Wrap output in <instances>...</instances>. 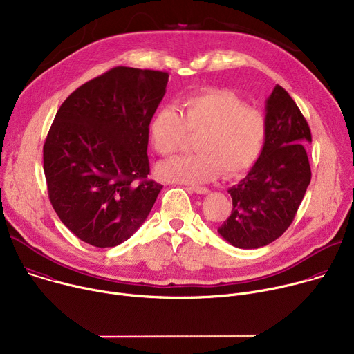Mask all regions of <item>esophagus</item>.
<instances>
[{
  "mask_svg": "<svg viewBox=\"0 0 354 354\" xmlns=\"http://www.w3.org/2000/svg\"><path fill=\"white\" fill-rule=\"evenodd\" d=\"M188 189H189V192H194L196 194H203V196L208 194V192H209L207 187H198V185L197 187H189Z\"/></svg>",
  "mask_w": 354,
  "mask_h": 354,
  "instance_id": "obj_1",
  "label": "esophagus"
}]
</instances>
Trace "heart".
<instances>
[{
  "instance_id": "b5f03b06",
  "label": "heart",
  "mask_w": 354,
  "mask_h": 354,
  "mask_svg": "<svg viewBox=\"0 0 354 354\" xmlns=\"http://www.w3.org/2000/svg\"><path fill=\"white\" fill-rule=\"evenodd\" d=\"M150 140L157 153L170 156L177 151L188 134L194 140L196 154L161 162V178L197 184L220 177H235L251 169L259 158L266 122L257 109L247 107L236 95L223 89H208L185 97L180 112L174 106H162L154 113Z\"/></svg>"
}]
</instances>
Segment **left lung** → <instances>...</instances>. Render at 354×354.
Masks as SVG:
<instances>
[{"label":"left lung","instance_id":"1","mask_svg":"<svg viewBox=\"0 0 354 354\" xmlns=\"http://www.w3.org/2000/svg\"><path fill=\"white\" fill-rule=\"evenodd\" d=\"M266 138L255 165L228 188L232 211L218 234L232 247L255 250L279 238L292 224L310 183L312 134L295 100L279 85L265 104Z\"/></svg>","mask_w":354,"mask_h":354}]
</instances>
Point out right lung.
<instances>
[{"mask_svg":"<svg viewBox=\"0 0 354 354\" xmlns=\"http://www.w3.org/2000/svg\"><path fill=\"white\" fill-rule=\"evenodd\" d=\"M167 82V72L118 66L71 93L53 119L44 145L49 200L93 247L129 239L161 192L147 180V145Z\"/></svg>","mask_w":354,"mask_h":354,"instance_id":"right-lung-1","label":"right lung"}]
</instances>
